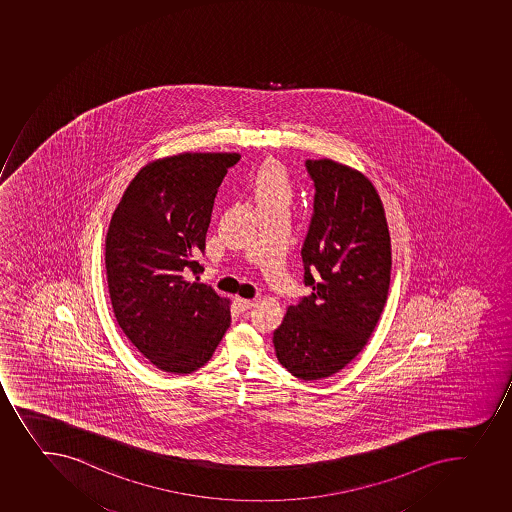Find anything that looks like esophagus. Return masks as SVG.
<instances>
[{
	"label": "esophagus",
	"mask_w": 512,
	"mask_h": 512,
	"mask_svg": "<svg viewBox=\"0 0 512 512\" xmlns=\"http://www.w3.org/2000/svg\"><path fill=\"white\" fill-rule=\"evenodd\" d=\"M236 303H238V308L241 309V311H248V309H251L254 306L251 299L238 298L236 299Z\"/></svg>",
	"instance_id": "obj_1"
}]
</instances>
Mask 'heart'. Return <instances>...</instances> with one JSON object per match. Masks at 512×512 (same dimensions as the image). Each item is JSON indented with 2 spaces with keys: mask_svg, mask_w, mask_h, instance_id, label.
I'll return each mask as SVG.
<instances>
[{
  "mask_svg": "<svg viewBox=\"0 0 512 512\" xmlns=\"http://www.w3.org/2000/svg\"><path fill=\"white\" fill-rule=\"evenodd\" d=\"M249 188L258 209L274 206L288 209L289 204L293 203V181L289 178L288 171L276 161L264 163L251 178Z\"/></svg>",
  "mask_w": 512,
  "mask_h": 512,
  "instance_id": "b5f03b06",
  "label": "heart"
}]
</instances>
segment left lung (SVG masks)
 <instances>
[{
    "label": "left lung",
    "instance_id": "1",
    "mask_svg": "<svg viewBox=\"0 0 512 512\" xmlns=\"http://www.w3.org/2000/svg\"><path fill=\"white\" fill-rule=\"evenodd\" d=\"M313 216L301 248L311 293L274 331L279 363L303 381L329 378L371 338L391 281L383 203L364 174L331 159H306Z\"/></svg>",
    "mask_w": 512,
    "mask_h": 512
}]
</instances>
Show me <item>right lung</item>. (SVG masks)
Listing matches in <instances>:
<instances>
[{
	"instance_id": "right-lung-1",
	"label": "right lung",
	"mask_w": 512,
	"mask_h": 512,
	"mask_svg": "<svg viewBox=\"0 0 512 512\" xmlns=\"http://www.w3.org/2000/svg\"><path fill=\"white\" fill-rule=\"evenodd\" d=\"M239 158L184 153L146 164L111 218L105 261L116 321L164 373L204 366L231 323L228 299L198 274L214 198Z\"/></svg>"
}]
</instances>
